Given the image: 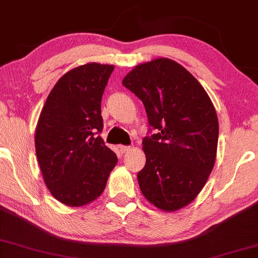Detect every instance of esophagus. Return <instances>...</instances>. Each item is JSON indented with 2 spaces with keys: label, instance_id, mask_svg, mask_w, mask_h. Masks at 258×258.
I'll use <instances>...</instances> for the list:
<instances>
[{
  "label": "esophagus",
  "instance_id": "esophagus-1",
  "mask_svg": "<svg viewBox=\"0 0 258 258\" xmlns=\"http://www.w3.org/2000/svg\"><path fill=\"white\" fill-rule=\"evenodd\" d=\"M119 151L122 153H126L130 151V146H119Z\"/></svg>",
  "mask_w": 258,
  "mask_h": 258
}]
</instances>
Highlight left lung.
Masks as SVG:
<instances>
[{
	"label": "left lung",
	"mask_w": 258,
	"mask_h": 258,
	"mask_svg": "<svg viewBox=\"0 0 258 258\" xmlns=\"http://www.w3.org/2000/svg\"><path fill=\"white\" fill-rule=\"evenodd\" d=\"M122 83L141 100L157 132L142 140V195L160 210L176 211L195 201L214 168L219 120L213 102L183 66L166 57L135 66Z\"/></svg>",
	"instance_id": "1"
}]
</instances>
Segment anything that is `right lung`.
I'll use <instances>...</instances> for the list:
<instances>
[{"label": "right lung", "mask_w": 258, "mask_h": 258, "mask_svg": "<svg viewBox=\"0 0 258 258\" xmlns=\"http://www.w3.org/2000/svg\"><path fill=\"white\" fill-rule=\"evenodd\" d=\"M113 65L89 62L56 82L39 114L36 156L51 196L83 207L104 192L118 159L98 134L104 128L101 99Z\"/></svg>", "instance_id": "1"}]
</instances>
